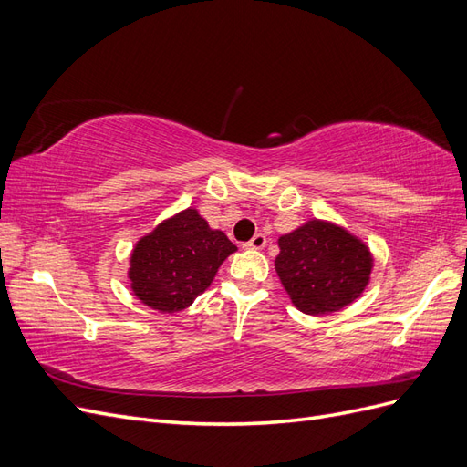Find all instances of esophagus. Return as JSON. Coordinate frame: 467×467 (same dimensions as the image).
I'll use <instances>...</instances> for the list:
<instances>
[{
  "label": "esophagus",
  "instance_id": "obj_1",
  "mask_svg": "<svg viewBox=\"0 0 467 467\" xmlns=\"http://www.w3.org/2000/svg\"><path fill=\"white\" fill-rule=\"evenodd\" d=\"M266 245V237L263 234H255L247 244H244L245 249H263Z\"/></svg>",
  "mask_w": 467,
  "mask_h": 467
}]
</instances>
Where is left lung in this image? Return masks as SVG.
Listing matches in <instances>:
<instances>
[{
    "instance_id": "8db88e82",
    "label": "left lung",
    "mask_w": 467,
    "mask_h": 467,
    "mask_svg": "<svg viewBox=\"0 0 467 467\" xmlns=\"http://www.w3.org/2000/svg\"><path fill=\"white\" fill-rule=\"evenodd\" d=\"M276 275L292 304L307 316L350 306L368 286L374 257L343 225L312 218L278 237Z\"/></svg>"
}]
</instances>
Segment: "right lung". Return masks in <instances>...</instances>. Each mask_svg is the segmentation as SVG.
Returning <instances> with one entry per match:
<instances>
[{"label":"right lung","mask_w":467,"mask_h":467,"mask_svg":"<svg viewBox=\"0 0 467 467\" xmlns=\"http://www.w3.org/2000/svg\"><path fill=\"white\" fill-rule=\"evenodd\" d=\"M235 251L228 235L212 230L191 206L138 239L130 255V288L151 309L181 312L212 285L220 265Z\"/></svg>","instance_id":"obj_1"}]
</instances>
